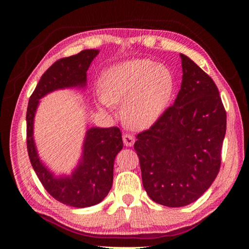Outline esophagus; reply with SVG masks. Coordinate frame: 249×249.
I'll use <instances>...</instances> for the list:
<instances>
[{
  "label": "esophagus",
  "mask_w": 249,
  "mask_h": 249,
  "mask_svg": "<svg viewBox=\"0 0 249 249\" xmlns=\"http://www.w3.org/2000/svg\"><path fill=\"white\" fill-rule=\"evenodd\" d=\"M122 141H124V144L129 147V146L134 145L135 138H134V136H131L129 134H124V136H122Z\"/></svg>",
  "instance_id": "1"
}]
</instances>
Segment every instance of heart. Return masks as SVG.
Returning <instances> with one entry per match:
<instances>
[{
  "instance_id": "obj_1",
  "label": "heart",
  "mask_w": 249,
  "mask_h": 249,
  "mask_svg": "<svg viewBox=\"0 0 249 249\" xmlns=\"http://www.w3.org/2000/svg\"><path fill=\"white\" fill-rule=\"evenodd\" d=\"M101 103H122L121 117L131 129H147L162 117L175 90V77L164 64L132 59L114 64L101 76Z\"/></svg>"
}]
</instances>
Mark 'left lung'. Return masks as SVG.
<instances>
[{"label": "left lung", "instance_id": "1", "mask_svg": "<svg viewBox=\"0 0 249 249\" xmlns=\"http://www.w3.org/2000/svg\"><path fill=\"white\" fill-rule=\"evenodd\" d=\"M180 57L182 83L175 103L134 145L146 193L169 207L188 205L210 188L227 129L215 83L188 56Z\"/></svg>", "mask_w": 249, "mask_h": 249}]
</instances>
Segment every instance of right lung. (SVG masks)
<instances>
[{
  "instance_id": "obj_1",
  "label": "right lung",
  "mask_w": 249,
  "mask_h": 249,
  "mask_svg": "<svg viewBox=\"0 0 249 249\" xmlns=\"http://www.w3.org/2000/svg\"><path fill=\"white\" fill-rule=\"evenodd\" d=\"M98 50H84L76 55L62 57L47 69L29 98L27 107V149L39 181L53 198L73 207H89L102 202L113 182L114 159L124 147L118 127L89 128L84 141L83 155L71 176L57 178L43 164L34 142V117L39 100L56 89L85 87L87 70Z\"/></svg>"
}]
</instances>
